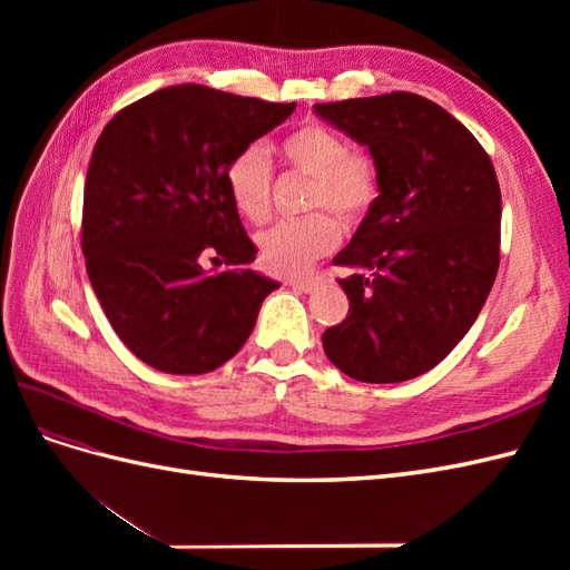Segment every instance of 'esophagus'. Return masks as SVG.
<instances>
[{
    "label": "esophagus",
    "instance_id": "esophagus-1",
    "mask_svg": "<svg viewBox=\"0 0 570 570\" xmlns=\"http://www.w3.org/2000/svg\"><path fill=\"white\" fill-rule=\"evenodd\" d=\"M285 285L302 289V292H314L318 287V278H289V281H285Z\"/></svg>",
    "mask_w": 570,
    "mask_h": 570
}]
</instances>
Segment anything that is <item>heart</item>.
<instances>
[{
    "mask_svg": "<svg viewBox=\"0 0 570 570\" xmlns=\"http://www.w3.org/2000/svg\"><path fill=\"white\" fill-rule=\"evenodd\" d=\"M283 159L312 178L306 209L333 212L344 228L364 223L381 199V170L373 154L347 147V140L321 120H304L281 140ZM226 185L235 209L252 223L271 214L273 166L264 145L239 149L226 168ZM340 243V226L331 214L316 212L297 220H278L256 237L262 264L275 275H302L316 258Z\"/></svg>",
    "mask_w": 570,
    "mask_h": 570,
    "instance_id": "heart-1",
    "label": "heart"
}]
</instances>
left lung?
Returning a JSON list of instances; mask_svg holds the SVG:
<instances>
[{
    "mask_svg": "<svg viewBox=\"0 0 570 570\" xmlns=\"http://www.w3.org/2000/svg\"><path fill=\"white\" fill-rule=\"evenodd\" d=\"M381 170V199L333 262L350 312L323 333L333 364L361 383L435 368L485 304L499 268L502 193L488 151L413 92L316 105Z\"/></svg>",
    "mask_w": 570,
    "mask_h": 570,
    "instance_id": "left-lung-1",
    "label": "left lung"
}]
</instances>
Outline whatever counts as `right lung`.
I'll return each mask as SVG.
<instances>
[{
    "mask_svg": "<svg viewBox=\"0 0 570 570\" xmlns=\"http://www.w3.org/2000/svg\"><path fill=\"white\" fill-rule=\"evenodd\" d=\"M295 107L187 82L132 101L101 130L82 197L85 268L116 335L147 366H223L281 287L249 268L256 247L226 168ZM209 257L220 272L203 268Z\"/></svg>",
    "mask_w": 570,
    "mask_h": 570,
    "instance_id": "obj_1",
    "label": "right lung"
}]
</instances>
